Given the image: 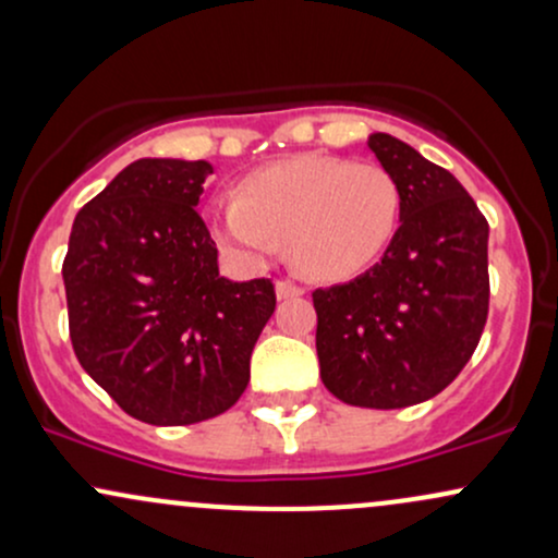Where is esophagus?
I'll list each match as a JSON object with an SVG mask.
<instances>
[{"label":"esophagus","instance_id":"1","mask_svg":"<svg viewBox=\"0 0 558 558\" xmlns=\"http://www.w3.org/2000/svg\"><path fill=\"white\" fill-rule=\"evenodd\" d=\"M275 293H278V299L283 301V299L301 296V293H304V288L296 286V283H291V280H278V283H275Z\"/></svg>","mask_w":558,"mask_h":558}]
</instances>
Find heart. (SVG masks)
Returning a JSON list of instances; mask_svg holds the SVG:
<instances>
[{
	"label": "heart",
	"mask_w": 558,
	"mask_h": 558,
	"mask_svg": "<svg viewBox=\"0 0 558 558\" xmlns=\"http://www.w3.org/2000/svg\"><path fill=\"white\" fill-rule=\"evenodd\" d=\"M401 209V185L380 165L306 155L248 175L239 196L217 198L213 233L248 262L286 241L304 275L349 280L386 254Z\"/></svg>",
	"instance_id": "heart-1"
}]
</instances>
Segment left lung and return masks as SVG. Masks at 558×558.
I'll use <instances>...</instances> for the list:
<instances>
[{
  "mask_svg": "<svg viewBox=\"0 0 558 558\" xmlns=\"http://www.w3.org/2000/svg\"><path fill=\"white\" fill-rule=\"evenodd\" d=\"M367 146L401 185L383 259L317 288L325 388L351 407L403 409L438 396L475 354L488 319V220L451 172L388 133Z\"/></svg>",
  "mask_w": 558,
  "mask_h": 558,
  "instance_id": "obj_1",
  "label": "left lung"
}]
</instances>
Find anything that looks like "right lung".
I'll list each match as a JSON object with an SVG mask.
<instances>
[{
  "label": "right lung",
  "instance_id": "1",
  "mask_svg": "<svg viewBox=\"0 0 558 558\" xmlns=\"http://www.w3.org/2000/svg\"><path fill=\"white\" fill-rule=\"evenodd\" d=\"M213 165L136 159L75 215L65 280L81 367L125 414L194 425L228 412L275 312L272 280L222 278L196 213Z\"/></svg>",
  "mask_w": 558,
  "mask_h": 558
}]
</instances>
